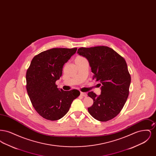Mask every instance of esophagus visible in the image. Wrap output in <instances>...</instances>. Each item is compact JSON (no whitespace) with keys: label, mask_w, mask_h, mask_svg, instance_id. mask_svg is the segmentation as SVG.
I'll use <instances>...</instances> for the list:
<instances>
[{"label":"esophagus","mask_w":156,"mask_h":156,"mask_svg":"<svg viewBox=\"0 0 156 156\" xmlns=\"http://www.w3.org/2000/svg\"><path fill=\"white\" fill-rule=\"evenodd\" d=\"M81 95L82 96V97H87V93H85V92H81Z\"/></svg>","instance_id":"esophagus-1"}]
</instances>
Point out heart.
I'll list each match as a JSON object with an SVG mask.
<instances>
[{
	"mask_svg": "<svg viewBox=\"0 0 156 156\" xmlns=\"http://www.w3.org/2000/svg\"><path fill=\"white\" fill-rule=\"evenodd\" d=\"M76 58H83V57H78Z\"/></svg>",
	"mask_w": 156,
	"mask_h": 156,
	"instance_id": "1",
	"label": "heart"
}]
</instances>
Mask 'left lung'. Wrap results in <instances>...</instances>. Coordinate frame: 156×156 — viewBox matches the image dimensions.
Returning a JSON list of instances; mask_svg holds the SVG:
<instances>
[{
    "label": "left lung",
    "instance_id": "8db88e82",
    "mask_svg": "<svg viewBox=\"0 0 156 156\" xmlns=\"http://www.w3.org/2000/svg\"><path fill=\"white\" fill-rule=\"evenodd\" d=\"M77 52L88 60L93 80L100 82V95L92 91L88 93L94 100L88 111L99 121L111 120L122 111L129 96L131 76L125 59L107 46L81 47Z\"/></svg>",
    "mask_w": 156,
    "mask_h": 156
}]
</instances>
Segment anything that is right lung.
<instances>
[{
    "label": "right lung",
    "mask_w": 156,
    "mask_h": 156,
    "mask_svg": "<svg viewBox=\"0 0 156 156\" xmlns=\"http://www.w3.org/2000/svg\"><path fill=\"white\" fill-rule=\"evenodd\" d=\"M76 50L54 48L40 52L31 61L26 72V89L34 108L44 119L62 118L80 95L78 90H63L55 84L62 75L64 64Z\"/></svg>",
    "instance_id": "add662e5"
}]
</instances>
